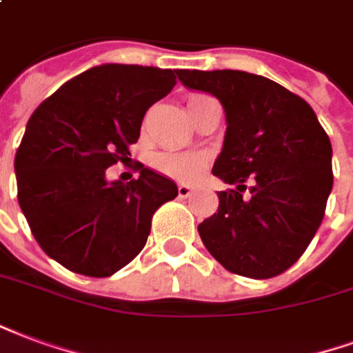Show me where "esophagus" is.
Returning <instances> with one entry per match:
<instances>
[{
	"label": "esophagus",
	"instance_id": "esophagus-1",
	"mask_svg": "<svg viewBox=\"0 0 353 353\" xmlns=\"http://www.w3.org/2000/svg\"><path fill=\"white\" fill-rule=\"evenodd\" d=\"M190 192H192V187H189V185H177V194H179V198H189Z\"/></svg>",
	"mask_w": 353,
	"mask_h": 353
}]
</instances>
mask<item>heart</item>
<instances>
[{
  "label": "heart",
  "mask_w": 353,
  "mask_h": 353,
  "mask_svg": "<svg viewBox=\"0 0 353 353\" xmlns=\"http://www.w3.org/2000/svg\"><path fill=\"white\" fill-rule=\"evenodd\" d=\"M205 95H192L189 106L200 103ZM208 157L196 151H161L153 157V166L161 174L177 181H194L205 168Z\"/></svg>",
  "instance_id": "heart-1"
}]
</instances>
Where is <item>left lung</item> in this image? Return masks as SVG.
<instances>
[{
    "instance_id": "left-lung-1",
    "label": "left lung",
    "mask_w": 353,
    "mask_h": 353,
    "mask_svg": "<svg viewBox=\"0 0 353 353\" xmlns=\"http://www.w3.org/2000/svg\"><path fill=\"white\" fill-rule=\"evenodd\" d=\"M177 77L216 97L228 123L213 176L236 189L216 192L219 210L198 224L205 249L236 275H281L322 224L333 187L327 132L307 101L270 78L189 69Z\"/></svg>"
}]
</instances>
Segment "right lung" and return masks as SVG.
I'll use <instances>...</instances> for the list:
<instances>
[{
	"instance_id": "obj_1",
	"label": "right lung",
	"mask_w": 353,
	"mask_h": 353,
	"mask_svg": "<svg viewBox=\"0 0 353 353\" xmlns=\"http://www.w3.org/2000/svg\"><path fill=\"white\" fill-rule=\"evenodd\" d=\"M177 70L106 63L70 78L39 104L14 157L18 203L41 249L67 270L110 276L143 249L151 219L176 183L138 166L129 183L106 168L129 159L151 104Z\"/></svg>"
}]
</instances>
